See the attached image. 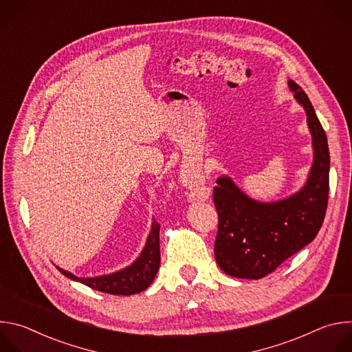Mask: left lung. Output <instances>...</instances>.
I'll use <instances>...</instances> for the list:
<instances>
[{
	"label": "left lung",
	"mask_w": 352,
	"mask_h": 352,
	"mask_svg": "<svg viewBox=\"0 0 352 352\" xmlns=\"http://www.w3.org/2000/svg\"><path fill=\"white\" fill-rule=\"evenodd\" d=\"M288 87L307 113L314 163L304 186L276 202H259L230 177L217 178L213 193L219 213L214 256L219 267L231 277L258 280L274 272L315 239L324 220L330 170L327 138L302 87L291 79Z\"/></svg>",
	"instance_id": "1"
}]
</instances>
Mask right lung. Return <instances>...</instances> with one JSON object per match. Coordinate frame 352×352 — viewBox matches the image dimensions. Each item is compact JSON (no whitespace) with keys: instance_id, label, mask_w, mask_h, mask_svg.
Here are the masks:
<instances>
[{"instance_id":"right-lung-1","label":"right lung","mask_w":352,"mask_h":352,"mask_svg":"<svg viewBox=\"0 0 352 352\" xmlns=\"http://www.w3.org/2000/svg\"><path fill=\"white\" fill-rule=\"evenodd\" d=\"M160 224L153 221L147 235L144 248L139 258L128 267L111 274L97 277H78L57 266V269L68 278L79 281L93 289L113 294V295H132L146 289L153 283L160 267Z\"/></svg>"}]
</instances>
